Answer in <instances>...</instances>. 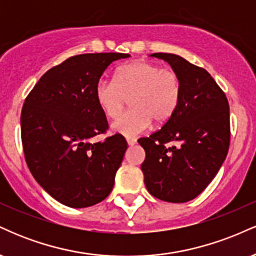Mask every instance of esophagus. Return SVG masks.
<instances>
[{"mask_svg": "<svg viewBox=\"0 0 256 256\" xmlns=\"http://www.w3.org/2000/svg\"><path fill=\"white\" fill-rule=\"evenodd\" d=\"M128 140V146H134V144H136V143H137V140H136V138H128V140Z\"/></svg>", "mask_w": 256, "mask_h": 256, "instance_id": "34e87169", "label": "esophagus"}]
</instances>
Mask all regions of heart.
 Returning <instances> with one entry per match:
<instances>
[{
  "label": "heart",
  "instance_id": "1",
  "mask_svg": "<svg viewBox=\"0 0 256 256\" xmlns=\"http://www.w3.org/2000/svg\"><path fill=\"white\" fill-rule=\"evenodd\" d=\"M98 107L116 119L130 98L128 113L112 124V130L131 138L148 130L152 120L162 125L172 118L182 98V82L172 70L150 61H134L116 71L114 79L101 78L95 88Z\"/></svg>",
  "mask_w": 256,
  "mask_h": 256
}]
</instances>
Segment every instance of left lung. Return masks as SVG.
<instances>
[{
	"mask_svg": "<svg viewBox=\"0 0 256 256\" xmlns=\"http://www.w3.org/2000/svg\"><path fill=\"white\" fill-rule=\"evenodd\" d=\"M182 82V98L160 130L138 143L146 150L140 170L154 198L173 204L195 198L213 180L230 146V108L224 91L204 68L179 55L154 52ZM176 144L166 147L167 142Z\"/></svg>",
	"mask_w": 256,
	"mask_h": 256,
	"instance_id": "1",
	"label": "left lung"
}]
</instances>
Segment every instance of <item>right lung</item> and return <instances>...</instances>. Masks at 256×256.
Masks as SVG:
<instances>
[{
    "label": "right lung",
    "mask_w": 256,
    "mask_h": 256,
    "mask_svg": "<svg viewBox=\"0 0 256 256\" xmlns=\"http://www.w3.org/2000/svg\"><path fill=\"white\" fill-rule=\"evenodd\" d=\"M128 56L96 52L68 58L44 73L25 100L20 122L26 164L60 204L90 207L113 189L128 143L120 134L92 140L108 128L95 88L113 61Z\"/></svg>",
    "instance_id": "obj_1"
}]
</instances>
